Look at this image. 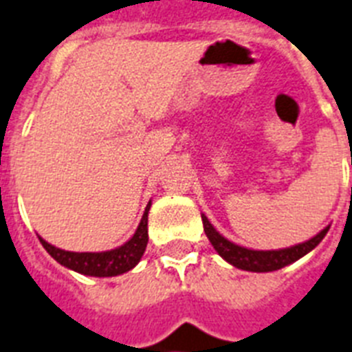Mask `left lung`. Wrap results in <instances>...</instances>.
I'll use <instances>...</instances> for the list:
<instances>
[{"label": "left lung", "instance_id": "1", "mask_svg": "<svg viewBox=\"0 0 352 352\" xmlns=\"http://www.w3.org/2000/svg\"><path fill=\"white\" fill-rule=\"evenodd\" d=\"M201 221H204V230L216 252L223 258L225 261H229L230 265L238 267L241 271H251V272H271L278 271L285 265H291L292 261L300 260L302 256L311 252L314 247L318 245L320 241L323 240V236L327 234L329 225L323 230H320L318 234L313 236L311 240L298 243V245L287 247V249H278V251H252L247 247L236 245L232 241L218 232L212 227L207 216L201 214Z\"/></svg>", "mask_w": 352, "mask_h": 352}]
</instances>
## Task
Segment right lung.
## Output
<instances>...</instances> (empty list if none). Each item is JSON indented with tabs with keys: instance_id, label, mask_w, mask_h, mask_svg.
I'll use <instances>...</instances> for the list:
<instances>
[{
	"instance_id": "add662e5",
	"label": "right lung",
	"mask_w": 352,
	"mask_h": 352,
	"mask_svg": "<svg viewBox=\"0 0 352 352\" xmlns=\"http://www.w3.org/2000/svg\"><path fill=\"white\" fill-rule=\"evenodd\" d=\"M148 209H151V201L145 207L143 218L138 225L136 232L132 236L127 243H123L122 247H116L112 251L103 252H72L63 251L58 247L50 245L49 241H45L41 236H38L41 245L45 247V251L49 252L58 263L70 269V271L80 272L85 276H98V278H109L118 276L123 272L131 271L138 265V261L142 260L145 247L148 241V230H147V220H148Z\"/></svg>"
}]
</instances>
